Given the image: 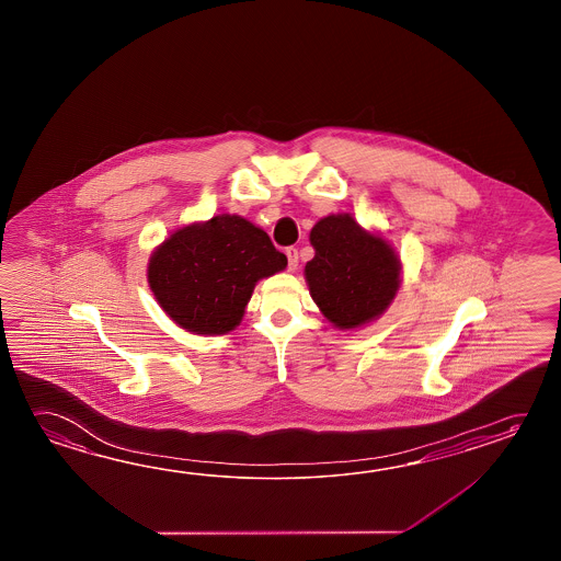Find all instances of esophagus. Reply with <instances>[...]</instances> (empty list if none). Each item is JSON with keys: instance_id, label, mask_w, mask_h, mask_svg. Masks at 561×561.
Listing matches in <instances>:
<instances>
[{"instance_id": "esophagus-1", "label": "esophagus", "mask_w": 561, "mask_h": 561, "mask_svg": "<svg viewBox=\"0 0 561 561\" xmlns=\"http://www.w3.org/2000/svg\"><path fill=\"white\" fill-rule=\"evenodd\" d=\"M286 259H288V268L290 271H295L298 266V251L295 249V247H288L286 249Z\"/></svg>"}]
</instances>
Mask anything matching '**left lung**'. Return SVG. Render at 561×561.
<instances>
[{
	"label": "left lung",
	"instance_id": "1",
	"mask_svg": "<svg viewBox=\"0 0 561 561\" xmlns=\"http://www.w3.org/2000/svg\"><path fill=\"white\" fill-rule=\"evenodd\" d=\"M314 259L305 266L310 297L339 331L377 321L391 307L403 264L389 239L346 213L321 218L310 230Z\"/></svg>",
	"mask_w": 561,
	"mask_h": 561
}]
</instances>
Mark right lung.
Listing matches in <instances>:
<instances>
[{"instance_id":"right-lung-1","label":"right lung","mask_w":561,"mask_h":561,"mask_svg":"<svg viewBox=\"0 0 561 561\" xmlns=\"http://www.w3.org/2000/svg\"><path fill=\"white\" fill-rule=\"evenodd\" d=\"M286 268L263 228L239 215L180 227L148 259V285L162 310L192 334L239 327L259 280Z\"/></svg>"}]
</instances>
